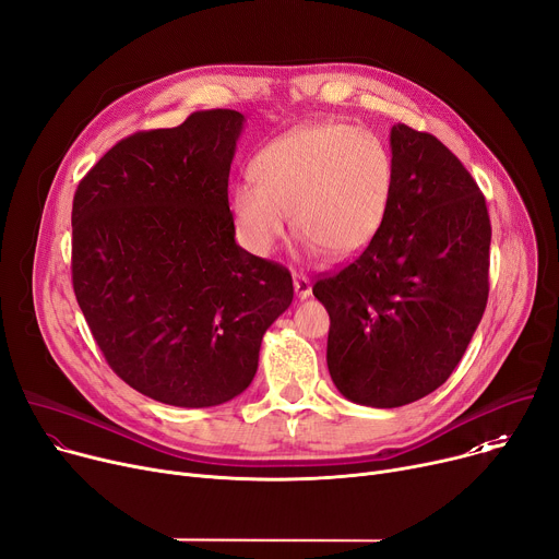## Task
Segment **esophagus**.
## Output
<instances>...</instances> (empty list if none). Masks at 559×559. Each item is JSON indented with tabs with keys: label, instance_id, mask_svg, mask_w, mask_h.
<instances>
[{
	"label": "esophagus",
	"instance_id": "34e87169",
	"mask_svg": "<svg viewBox=\"0 0 559 559\" xmlns=\"http://www.w3.org/2000/svg\"><path fill=\"white\" fill-rule=\"evenodd\" d=\"M294 292L299 299H308V296L312 294V283L306 274H296L294 272Z\"/></svg>",
	"mask_w": 559,
	"mask_h": 559
}]
</instances>
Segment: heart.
Returning <instances> with one entry per match:
<instances>
[{
	"mask_svg": "<svg viewBox=\"0 0 559 559\" xmlns=\"http://www.w3.org/2000/svg\"><path fill=\"white\" fill-rule=\"evenodd\" d=\"M253 181L231 191L245 245L270 253L292 227L332 260L364 251L393 200V159L382 141L346 123L292 130L258 153Z\"/></svg>",
	"mask_w": 559,
	"mask_h": 559,
	"instance_id": "1",
	"label": "heart"
}]
</instances>
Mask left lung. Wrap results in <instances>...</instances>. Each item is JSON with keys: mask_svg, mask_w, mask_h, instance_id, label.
Here are the masks:
<instances>
[{"mask_svg": "<svg viewBox=\"0 0 559 559\" xmlns=\"http://www.w3.org/2000/svg\"><path fill=\"white\" fill-rule=\"evenodd\" d=\"M393 200L382 231L312 294L330 314L328 370L357 404L416 402L454 373L490 292V215L433 134L391 130Z\"/></svg>", "mask_w": 559, "mask_h": 559, "instance_id": "8db88e82", "label": "left lung"}]
</instances>
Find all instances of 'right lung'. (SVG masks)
I'll use <instances>...</instances> for the list:
<instances>
[{"instance_id": "obj_1", "label": "right lung", "mask_w": 559, "mask_h": 559, "mask_svg": "<svg viewBox=\"0 0 559 559\" xmlns=\"http://www.w3.org/2000/svg\"><path fill=\"white\" fill-rule=\"evenodd\" d=\"M242 123L236 109H204L177 128L134 132L73 195L76 301L109 368L164 404L240 395L294 296L283 265L234 238L229 170Z\"/></svg>"}]
</instances>
